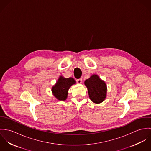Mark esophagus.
Returning <instances> with one entry per match:
<instances>
[{
	"label": "esophagus",
	"mask_w": 151,
	"mask_h": 151,
	"mask_svg": "<svg viewBox=\"0 0 151 151\" xmlns=\"http://www.w3.org/2000/svg\"><path fill=\"white\" fill-rule=\"evenodd\" d=\"M82 78H80V79H77V83L78 84H81L82 83Z\"/></svg>",
	"instance_id": "34e87169"
}]
</instances>
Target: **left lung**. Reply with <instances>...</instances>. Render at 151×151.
<instances>
[{
	"instance_id": "1",
	"label": "left lung",
	"mask_w": 151,
	"mask_h": 151,
	"mask_svg": "<svg viewBox=\"0 0 151 151\" xmlns=\"http://www.w3.org/2000/svg\"><path fill=\"white\" fill-rule=\"evenodd\" d=\"M84 84L88 89L90 99L95 104L102 102L106 98L107 86L103 80L96 74H93L86 80Z\"/></svg>"
}]
</instances>
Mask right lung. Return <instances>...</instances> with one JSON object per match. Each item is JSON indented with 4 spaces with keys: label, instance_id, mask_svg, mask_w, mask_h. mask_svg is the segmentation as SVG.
Segmentation results:
<instances>
[{
    "label": "right lung",
    "instance_id": "add662e5",
    "mask_svg": "<svg viewBox=\"0 0 151 151\" xmlns=\"http://www.w3.org/2000/svg\"><path fill=\"white\" fill-rule=\"evenodd\" d=\"M76 83L74 79L71 77L67 78L60 76L56 84L52 86V91L53 95L59 101H65L67 98L68 90Z\"/></svg>",
    "mask_w": 151,
    "mask_h": 151
}]
</instances>
